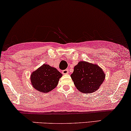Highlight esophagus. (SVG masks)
Listing matches in <instances>:
<instances>
[{"mask_svg":"<svg viewBox=\"0 0 131 131\" xmlns=\"http://www.w3.org/2000/svg\"><path fill=\"white\" fill-rule=\"evenodd\" d=\"M62 73L63 74H68V73H69V70H68V69L64 70H62Z\"/></svg>","mask_w":131,"mask_h":131,"instance_id":"esophagus-1","label":"esophagus"}]
</instances>
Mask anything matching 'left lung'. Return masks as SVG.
Returning a JSON list of instances; mask_svg holds the SVG:
<instances>
[{
	"label": "left lung",
	"instance_id": "left-lung-1",
	"mask_svg": "<svg viewBox=\"0 0 131 131\" xmlns=\"http://www.w3.org/2000/svg\"><path fill=\"white\" fill-rule=\"evenodd\" d=\"M70 76L78 90L91 94L100 88L105 79V74L100 66L83 61L74 66Z\"/></svg>",
	"mask_w": 131,
	"mask_h": 131
}]
</instances>
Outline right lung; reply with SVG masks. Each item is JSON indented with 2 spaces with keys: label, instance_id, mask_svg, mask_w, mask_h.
Masks as SVG:
<instances>
[{
  "label": "right lung",
  "instance_id": "add662e5",
  "mask_svg": "<svg viewBox=\"0 0 131 131\" xmlns=\"http://www.w3.org/2000/svg\"><path fill=\"white\" fill-rule=\"evenodd\" d=\"M62 74L55 67L43 64L32 72L30 80L33 87L40 92L48 93L55 88Z\"/></svg>",
  "mask_w": 131,
  "mask_h": 131
}]
</instances>
